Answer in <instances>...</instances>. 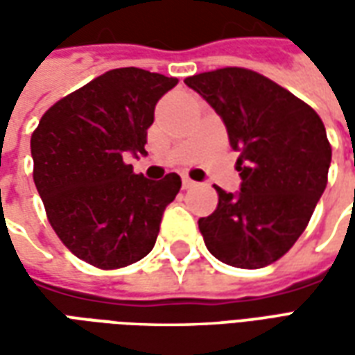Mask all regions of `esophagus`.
<instances>
[{
    "label": "esophagus",
    "mask_w": 355,
    "mask_h": 355,
    "mask_svg": "<svg viewBox=\"0 0 355 355\" xmlns=\"http://www.w3.org/2000/svg\"><path fill=\"white\" fill-rule=\"evenodd\" d=\"M193 186H196V182H193L192 178L182 177V188H184V190H190V188H193Z\"/></svg>",
    "instance_id": "34e87169"
}]
</instances>
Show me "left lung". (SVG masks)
<instances>
[{"mask_svg":"<svg viewBox=\"0 0 355 355\" xmlns=\"http://www.w3.org/2000/svg\"><path fill=\"white\" fill-rule=\"evenodd\" d=\"M223 117L239 157L238 193L215 186L218 205L200 218L209 253L236 268H264L295 245L327 186L331 144L315 110L247 68L186 78Z\"/></svg>","mask_w":355,"mask_h":355,"instance_id":"obj_1","label":"left lung"}]
</instances>
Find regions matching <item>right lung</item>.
<instances>
[{
	"label": "right lung",
	"mask_w": 355,
	"mask_h": 355,
	"mask_svg": "<svg viewBox=\"0 0 355 355\" xmlns=\"http://www.w3.org/2000/svg\"><path fill=\"white\" fill-rule=\"evenodd\" d=\"M177 78L117 68L55 102L32 132L34 182L58 239L78 259L116 270L155 245L180 177L150 180L123 157L146 154L148 127Z\"/></svg>",
	"instance_id": "add662e5"
}]
</instances>
